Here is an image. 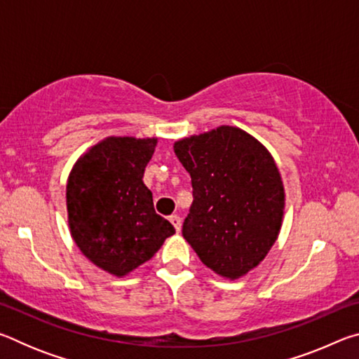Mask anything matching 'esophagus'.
I'll return each mask as SVG.
<instances>
[{
	"mask_svg": "<svg viewBox=\"0 0 359 359\" xmlns=\"http://www.w3.org/2000/svg\"><path fill=\"white\" fill-rule=\"evenodd\" d=\"M169 222L172 223V226H174V228H175V231H177V233H179L180 228H182V220H180V217H179V215H171V217H169Z\"/></svg>",
	"mask_w": 359,
	"mask_h": 359,
	"instance_id": "obj_1",
	"label": "esophagus"
}]
</instances>
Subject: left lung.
Segmentation results:
<instances>
[{
  "mask_svg": "<svg viewBox=\"0 0 359 359\" xmlns=\"http://www.w3.org/2000/svg\"><path fill=\"white\" fill-rule=\"evenodd\" d=\"M174 151L193 187L185 241L218 276H245L264 259L282 226L285 191L274 158L234 126L182 139Z\"/></svg>",
  "mask_w": 359,
  "mask_h": 359,
  "instance_id": "left-lung-1",
  "label": "left lung"
}]
</instances>
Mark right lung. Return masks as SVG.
<instances>
[{
	"mask_svg": "<svg viewBox=\"0 0 359 359\" xmlns=\"http://www.w3.org/2000/svg\"><path fill=\"white\" fill-rule=\"evenodd\" d=\"M155 145V137H107L79 158L66 185L72 239L117 277L149 261L175 233L142 182Z\"/></svg>",
	"mask_w": 359,
	"mask_h": 359,
	"instance_id": "obj_1",
	"label": "right lung"
}]
</instances>
